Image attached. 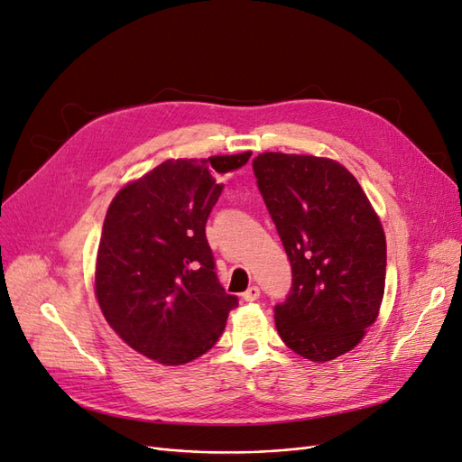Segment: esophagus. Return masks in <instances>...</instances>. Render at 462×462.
Segmentation results:
<instances>
[{
	"mask_svg": "<svg viewBox=\"0 0 462 462\" xmlns=\"http://www.w3.org/2000/svg\"><path fill=\"white\" fill-rule=\"evenodd\" d=\"M243 299H245L246 302L258 300V299H260V287H256V285H250V287L243 292Z\"/></svg>",
	"mask_w": 462,
	"mask_h": 462,
	"instance_id": "1",
	"label": "esophagus"
}]
</instances>
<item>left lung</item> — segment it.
Returning a JSON list of instances; mask_svg holds the SVG:
<instances>
[{"label": "left lung", "mask_w": 462, "mask_h": 462, "mask_svg": "<svg viewBox=\"0 0 462 462\" xmlns=\"http://www.w3.org/2000/svg\"><path fill=\"white\" fill-rule=\"evenodd\" d=\"M253 170L292 270L275 328L297 355L326 362L365 337L383 299L385 235L358 180L337 162L263 152Z\"/></svg>", "instance_id": "left-lung-1"}]
</instances>
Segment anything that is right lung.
<instances>
[{
	"label": "right lung",
	"instance_id": "obj_1",
	"mask_svg": "<svg viewBox=\"0 0 462 462\" xmlns=\"http://www.w3.org/2000/svg\"><path fill=\"white\" fill-rule=\"evenodd\" d=\"M253 152L167 160L111 200L96 260V297L107 324L165 366L209 351L239 304L216 275L206 221L223 185Z\"/></svg>",
	"mask_w": 462,
	"mask_h": 462
}]
</instances>
